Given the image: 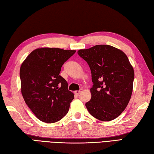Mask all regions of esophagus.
<instances>
[{
    "instance_id": "1",
    "label": "esophagus",
    "mask_w": 154,
    "mask_h": 154,
    "mask_svg": "<svg viewBox=\"0 0 154 154\" xmlns=\"http://www.w3.org/2000/svg\"><path fill=\"white\" fill-rule=\"evenodd\" d=\"M82 90H83L82 89H80L79 90H76V91H75V94H76V95H79V94L82 92Z\"/></svg>"
}]
</instances>
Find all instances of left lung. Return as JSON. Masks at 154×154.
<instances>
[{"mask_svg": "<svg viewBox=\"0 0 154 154\" xmlns=\"http://www.w3.org/2000/svg\"><path fill=\"white\" fill-rule=\"evenodd\" d=\"M77 54L87 62L92 73V98L85 103L88 111L100 121L118 118L126 108L133 87L134 69L127 56L108 45L79 49Z\"/></svg>", "mask_w": 154, "mask_h": 154, "instance_id": "obj_1", "label": "left lung"}]
</instances>
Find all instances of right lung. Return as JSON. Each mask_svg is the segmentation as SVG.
<instances>
[{
    "label": "right lung",
    "mask_w": 154,
    "mask_h": 154,
    "mask_svg": "<svg viewBox=\"0 0 154 154\" xmlns=\"http://www.w3.org/2000/svg\"><path fill=\"white\" fill-rule=\"evenodd\" d=\"M76 52L43 48L32 51L21 65V92L39 120L54 123L66 116L74 94L60 75L61 67Z\"/></svg>",
    "instance_id": "add662e5"
}]
</instances>
